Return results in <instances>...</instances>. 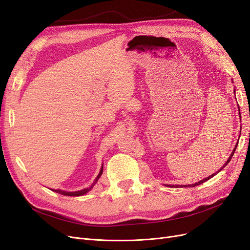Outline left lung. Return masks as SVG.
Segmentation results:
<instances>
[{
	"label": "left lung",
	"mask_w": 250,
	"mask_h": 250,
	"mask_svg": "<svg viewBox=\"0 0 250 250\" xmlns=\"http://www.w3.org/2000/svg\"><path fill=\"white\" fill-rule=\"evenodd\" d=\"M232 82V81H231ZM236 93V90L233 89V94ZM239 111H240V109H239ZM239 114H240V112H239ZM240 117H241V114H240ZM237 146H238V143L236 144L235 146V148H233V150H232V152H231V155L229 156V158L228 159V161L227 162H225L224 164H223V166L221 167V169L220 170H218V172L219 171H221L222 169L227 166L228 164H229V162L230 161V159H231V157H232V155H233V152H235V150H236V147H237ZM217 173V172H216ZM216 173H214V174H212V175H210V176H208V178H206V179H204V180H201V181H199V182H197V183H195V184H191V185H165V186H168V187H173V188H185V187H189V188H191V187H195V186H197V185H200V184H203V183H205V182H207L208 180H210V179H212L214 175H216Z\"/></svg>",
	"instance_id": "obj_1"
}]
</instances>
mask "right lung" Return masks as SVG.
<instances>
[{
  "mask_svg": "<svg viewBox=\"0 0 250 250\" xmlns=\"http://www.w3.org/2000/svg\"><path fill=\"white\" fill-rule=\"evenodd\" d=\"M103 166H104V164L102 165L101 170H100L98 176H96V178L94 179V182L91 184L90 187L82 189V190H79V191H74V192H67V191H64V190H60V189H56V190L53 189V191L56 192V193H59V194H62V195H66V196H81V195H84V194H86L87 192H89V191L93 188L94 185H95L96 183H98V181L100 180L101 175H102V173H103Z\"/></svg>",
  "mask_w": 250,
  "mask_h": 250,
  "instance_id": "obj_1",
  "label": "right lung"
}]
</instances>
